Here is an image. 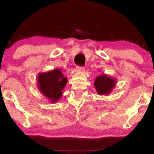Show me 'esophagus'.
<instances>
[{
	"label": "esophagus",
	"mask_w": 154,
	"mask_h": 154,
	"mask_svg": "<svg viewBox=\"0 0 154 154\" xmlns=\"http://www.w3.org/2000/svg\"><path fill=\"white\" fill-rule=\"evenodd\" d=\"M84 67H83V66H78L77 67V71H79V72H83L84 71Z\"/></svg>",
	"instance_id": "34e87169"
}]
</instances>
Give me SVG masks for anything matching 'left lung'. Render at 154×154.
Here are the masks:
<instances>
[{
  "label": "left lung",
  "mask_w": 154,
  "mask_h": 154,
  "mask_svg": "<svg viewBox=\"0 0 154 154\" xmlns=\"http://www.w3.org/2000/svg\"><path fill=\"white\" fill-rule=\"evenodd\" d=\"M116 84V80L104 73L95 78L94 85L97 92L100 95H105L110 94L112 92Z\"/></svg>",
  "instance_id": "left-lung-1"
}]
</instances>
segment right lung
I'll return each instance as SVG.
<instances>
[{
  "label": "right lung",
  "instance_id": "add662e5",
  "mask_svg": "<svg viewBox=\"0 0 154 154\" xmlns=\"http://www.w3.org/2000/svg\"><path fill=\"white\" fill-rule=\"evenodd\" d=\"M38 89L51 103H55L61 98L68 80L60 69L45 73H39L37 77Z\"/></svg>",
  "mask_w": 154,
  "mask_h": 154
}]
</instances>
